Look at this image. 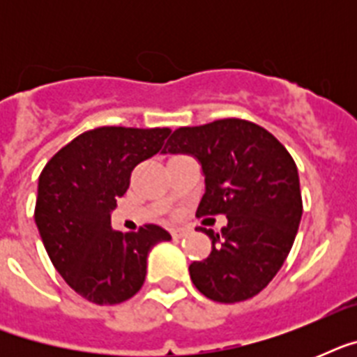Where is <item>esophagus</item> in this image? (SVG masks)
<instances>
[{
	"label": "esophagus",
	"mask_w": 357,
	"mask_h": 357,
	"mask_svg": "<svg viewBox=\"0 0 357 357\" xmlns=\"http://www.w3.org/2000/svg\"><path fill=\"white\" fill-rule=\"evenodd\" d=\"M189 234V229H185V228H178V229H172V237L174 238H181L185 237V235Z\"/></svg>",
	"instance_id": "1"
}]
</instances>
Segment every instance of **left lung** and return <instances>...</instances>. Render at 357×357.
<instances>
[{
  "instance_id": "obj_1",
  "label": "left lung",
  "mask_w": 357,
  "mask_h": 357,
  "mask_svg": "<svg viewBox=\"0 0 357 357\" xmlns=\"http://www.w3.org/2000/svg\"><path fill=\"white\" fill-rule=\"evenodd\" d=\"M165 148L202 162L206 195L196 217H228L218 234L198 228L213 248L189 266L195 287L222 304L261 293L287 259L304 209L291 153L265 128L241 119L178 128Z\"/></svg>"
}]
</instances>
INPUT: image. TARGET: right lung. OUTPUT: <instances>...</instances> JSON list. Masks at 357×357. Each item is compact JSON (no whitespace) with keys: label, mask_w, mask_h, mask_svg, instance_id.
Here are the masks:
<instances>
[{"label":"right lung","mask_w":357,"mask_h":357,"mask_svg":"<svg viewBox=\"0 0 357 357\" xmlns=\"http://www.w3.org/2000/svg\"><path fill=\"white\" fill-rule=\"evenodd\" d=\"M168 128L103 126L77 135L38 178L35 222L53 266L89 302L122 304L139 293L146 259L170 234L155 224L114 231L111 211L139 162L161 150Z\"/></svg>","instance_id":"add662e5"}]
</instances>
